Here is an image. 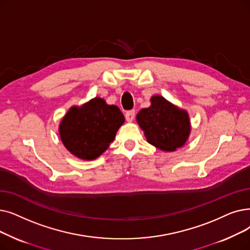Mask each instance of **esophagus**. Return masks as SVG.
<instances>
[{"instance_id":"1","label":"esophagus","mask_w":250,"mask_h":250,"mask_svg":"<svg viewBox=\"0 0 250 250\" xmlns=\"http://www.w3.org/2000/svg\"><path fill=\"white\" fill-rule=\"evenodd\" d=\"M135 110H129V111H127L126 113H125V119H126V122H128V123H132L133 121H134V118H135Z\"/></svg>"}]
</instances>
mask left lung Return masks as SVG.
Segmentation results:
<instances>
[{
  "label": "left lung",
  "mask_w": 250,
  "mask_h": 250,
  "mask_svg": "<svg viewBox=\"0 0 250 250\" xmlns=\"http://www.w3.org/2000/svg\"><path fill=\"white\" fill-rule=\"evenodd\" d=\"M151 105L136 116L147 142L156 148L172 152L186 144L191 133L187 110L170 103L160 95L152 96Z\"/></svg>",
  "instance_id": "left-lung-1"
}]
</instances>
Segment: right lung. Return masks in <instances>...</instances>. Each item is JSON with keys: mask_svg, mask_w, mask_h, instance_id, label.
<instances>
[{"mask_svg": "<svg viewBox=\"0 0 250 250\" xmlns=\"http://www.w3.org/2000/svg\"><path fill=\"white\" fill-rule=\"evenodd\" d=\"M125 116L115 105L95 97L81 106H72L59 124L64 147L83 160H94L109 148Z\"/></svg>", "mask_w": 250, "mask_h": 250, "instance_id": "add662e5", "label": "right lung"}]
</instances>
